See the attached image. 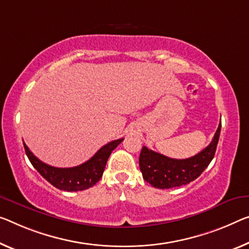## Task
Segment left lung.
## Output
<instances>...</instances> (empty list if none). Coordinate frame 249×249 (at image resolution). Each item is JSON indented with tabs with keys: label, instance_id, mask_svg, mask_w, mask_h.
Here are the masks:
<instances>
[{
	"label": "left lung",
	"instance_id": "1",
	"mask_svg": "<svg viewBox=\"0 0 249 249\" xmlns=\"http://www.w3.org/2000/svg\"><path fill=\"white\" fill-rule=\"evenodd\" d=\"M221 122L210 142L204 150L187 159H173L142 147L139 167L144 180L159 189H169L187 185L199 177L215 156L219 140Z\"/></svg>",
	"mask_w": 249,
	"mask_h": 249
}]
</instances>
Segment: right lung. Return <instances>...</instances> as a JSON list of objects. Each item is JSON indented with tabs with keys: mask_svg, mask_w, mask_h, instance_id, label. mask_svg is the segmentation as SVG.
<instances>
[{
	"mask_svg": "<svg viewBox=\"0 0 249 249\" xmlns=\"http://www.w3.org/2000/svg\"><path fill=\"white\" fill-rule=\"evenodd\" d=\"M122 140L124 139L121 138L107 143L100 150H98L92 158L80 166L72 168H56L44 163L30 151L24 142L23 144L32 166L39 171L45 180L60 190L80 191L90 188L100 180L109 156L122 142Z\"/></svg>",
	"mask_w": 249,
	"mask_h": 249,
	"instance_id": "right-lung-1",
	"label": "right lung"
}]
</instances>
